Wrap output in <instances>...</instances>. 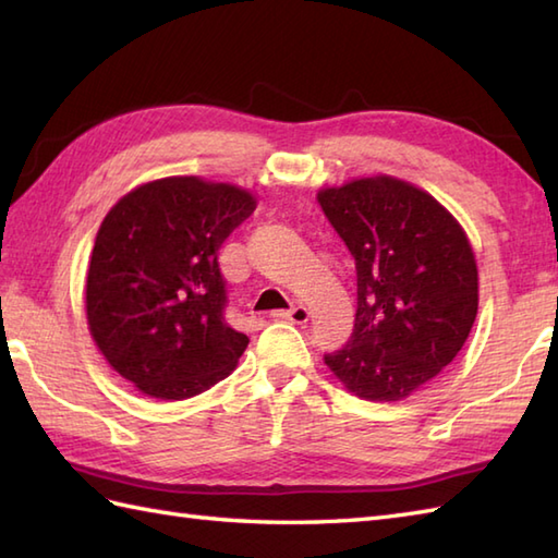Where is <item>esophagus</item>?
Segmentation results:
<instances>
[{
	"label": "esophagus",
	"instance_id": "34e87169",
	"mask_svg": "<svg viewBox=\"0 0 558 558\" xmlns=\"http://www.w3.org/2000/svg\"><path fill=\"white\" fill-rule=\"evenodd\" d=\"M272 318H276V322H290V324H306L310 322V310H306V306H302V304H298V306H292V310H288V312H272L270 314Z\"/></svg>",
	"mask_w": 558,
	"mask_h": 558
}]
</instances>
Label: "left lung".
Returning a JSON list of instances; mask_svg holds the SVG:
<instances>
[{
  "label": "left lung",
  "instance_id": "1",
  "mask_svg": "<svg viewBox=\"0 0 558 558\" xmlns=\"http://www.w3.org/2000/svg\"><path fill=\"white\" fill-rule=\"evenodd\" d=\"M316 201L357 268L354 330L324 362L352 396L405 400L456 360L475 324L468 232L429 192L390 174L324 186Z\"/></svg>",
  "mask_w": 558,
  "mask_h": 558
}]
</instances>
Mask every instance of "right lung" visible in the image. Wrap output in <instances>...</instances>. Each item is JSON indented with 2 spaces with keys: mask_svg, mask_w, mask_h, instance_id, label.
Listing matches in <instances>:
<instances>
[{
  "mask_svg": "<svg viewBox=\"0 0 558 558\" xmlns=\"http://www.w3.org/2000/svg\"><path fill=\"white\" fill-rule=\"evenodd\" d=\"M254 208L248 189L177 174L138 184L102 218L86 278L88 330L144 396L184 400L234 372L248 338L225 324L218 248Z\"/></svg>",
  "mask_w": 558,
  "mask_h": 558,
  "instance_id": "add662e5",
  "label": "right lung"
}]
</instances>
